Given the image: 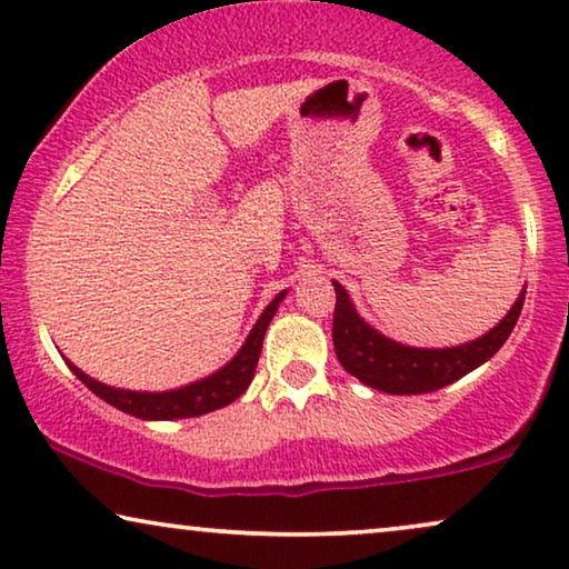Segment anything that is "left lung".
Wrapping results in <instances>:
<instances>
[{"label": "left lung", "mask_w": 569, "mask_h": 569, "mask_svg": "<svg viewBox=\"0 0 569 569\" xmlns=\"http://www.w3.org/2000/svg\"><path fill=\"white\" fill-rule=\"evenodd\" d=\"M337 290V308H333V349L349 376L362 380L365 386L376 391L393 396L411 393H430L442 386H450L453 380L463 378L466 372L477 370L489 357H495L510 331L516 329L520 310H523L526 287L520 290L518 300L512 302L508 316L502 318L495 329H489L485 337L466 341L458 347L446 349H425L407 347L399 341L388 339L378 329L365 321L355 310V302L349 292L339 282H333Z\"/></svg>", "instance_id": "8db88e82"}]
</instances>
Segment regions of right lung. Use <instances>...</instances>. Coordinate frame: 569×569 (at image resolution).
I'll use <instances>...</instances> for the list:
<instances>
[{
    "instance_id": "1",
    "label": "right lung",
    "mask_w": 569,
    "mask_h": 569,
    "mask_svg": "<svg viewBox=\"0 0 569 569\" xmlns=\"http://www.w3.org/2000/svg\"><path fill=\"white\" fill-rule=\"evenodd\" d=\"M287 290L277 295L274 300L263 308V313L259 316V321L251 329V333L246 337V345L238 349V355L232 360L220 368L212 376L193 380L189 386L173 388V391H127V388H113L100 383V380L84 376V372L67 360L69 370L74 372L77 378L82 380L84 386L90 388L92 393L100 396V399L111 403V407L127 411L131 417L139 419H186V417H201L207 411L222 409L228 407L243 396V391L251 386L256 365H259V355H261V345H263V333H267V326L271 318H274L279 302L284 300Z\"/></svg>"
}]
</instances>
